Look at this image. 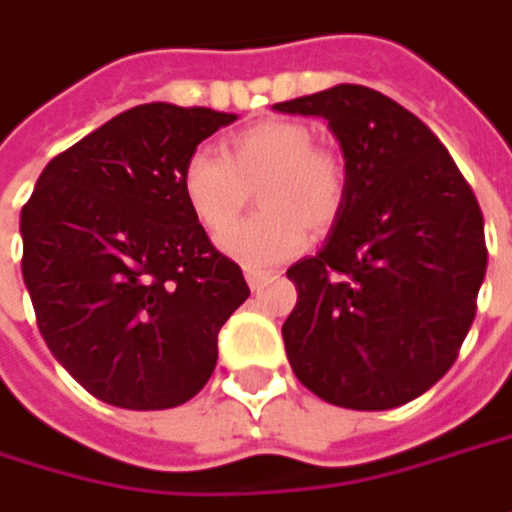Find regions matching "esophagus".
Segmentation results:
<instances>
[{
	"label": "esophagus",
	"instance_id": "34e87169",
	"mask_svg": "<svg viewBox=\"0 0 512 512\" xmlns=\"http://www.w3.org/2000/svg\"><path fill=\"white\" fill-rule=\"evenodd\" d=\"M246 281L252 289H263L266 284H272L275 281V272H260V269H246Z\"/></svg>",
	"mask_w": 512,
	"mask_h": 512
}]
</instances>
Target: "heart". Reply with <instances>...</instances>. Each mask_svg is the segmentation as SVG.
<instances>
[{
    "instance_id": "obj_1",
    "label": "heart",
    "mask_w": 512,
    "mask_h": 512,
    "mask_svg": "<svg viewBox=\"0 0 512 512\" xmlns=\"http://www.w3.org/2000/svg\"><path fill=\"white\" fill-rule=\"evenodd\" d=\"M182 199L202 231L249 269H269L307 246V226L327 231L347 199L345 159L316 144L313 130L269 118L237 130L220 144V156L196 150L179 173ZM256 191L261 214L233 228L248 194Z\"/></svg>"
}]
</instances>
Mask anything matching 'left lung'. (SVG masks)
<instances>
[{
  "label": "left lung",
  "mask_w": 512,
  "mask_h": 512,
  "mask_svg": "<svg viewBox=\"0 0 512 512\" xmlns=\"http://www.w3.org/2000/svg\"><path fill=\"white\" fill-rule=\"evenodd\" d=\"M321 115L347 167V199L316 257L286 278L289 365L324 403L397 408L452 368L487 272L484 217L440 138L388 95L339 83L275 104Z\"/></svg>",
  "instance_id": "left-lung-1"
}]
</instances>
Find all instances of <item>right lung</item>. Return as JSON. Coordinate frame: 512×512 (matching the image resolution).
<instances>
[{
  "label": "right lung",
  "instance_id": "obj_1",
  "mask_svg": "<svg viewBox=\"0 0 512 512\" xmlns=\"http://www.w3.org/2000/svg\"><path fill=\"white\" fill-rule=\"evenodd\" d=\"M237 115L141 104L54 156L22 205V278L54 359L109 406L188 403L249 298L202 231L179 173Z\"/></svg>",
  "mask_w": 512,
  "mask_h": 512
}]
</instances>
